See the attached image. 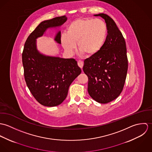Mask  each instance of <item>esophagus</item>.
<instances>
[{"instance_id": "esophagus-1", "label": "esophagus", "mask_w": 152, "mask_h": 152, "mask_svg": "<svg viewBox=\"0 0 152 152\" xmlns=\"http://www.w3.org/2000/svg\"><path fill=\"white\" fill-rule=\"evenodd\" d=\"M78 65L82 69L83 67V65H84V63H83V62L81 61H78Z\"/></svg>"}]
</instances>
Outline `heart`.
Wrapping results in <instances>:
<instances>
[{
	"label": "heart",
	"mask_w": 152,
	"mask_h": 152,
	"mask_svg": "<svg viewBox=\"0 0 152 152\" xmlns=\"http://www.w3.org/2000/svg\"><path fill=\"white\" fill-rule=\"evenodd\" d=\"M108 27L101 19L80 18L71 22L66 28V34L61 39L65 51L72 54L76 44L82 54L87 57L98 54L103 48L108 37Z\"/></svg>",
	"instance_id": "obj_1"
}]
</instances>
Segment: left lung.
Returning a JSON list of instances; mask_svg holds the SVG:
<instances>
[{"instance_id":"8db88e82","label":"left lung","mask_w":152,"mask_h":152,"mask_svg":"<svg viewBox=\"0 0 152 152\" xmlns=\"http://www.w3.org/2000/svg\"><path fill=\"white\" fill-rule=\"evenodd\" d=\"M102 18L108 27V37L102 50L84 61L83 71L88 78V92L101 104H107L121 94L125 83L128 61L126 43L115 22L104 13L94 15Z\"/></svg>"}]
</instances>
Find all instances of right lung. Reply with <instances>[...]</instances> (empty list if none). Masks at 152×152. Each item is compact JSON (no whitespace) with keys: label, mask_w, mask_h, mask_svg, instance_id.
Segmentation results:
<instances>
[{"label":"right lung","mask_w":152,"mask_h":152,"mask_svg":"<svg viewBox=\"0 0 152 152\" xmlns=\"http://www.w3.org/2000/svg\"><path fill=\"white\" fill-rule=\"evenodd\" d=\"M67 20L65 16L41 22L26 40L22 53L24 75L27 86L42 105L53 107L65 100L69 87L81 74V69L74 58H63L41 54L36 39L50 28L60 27ZM54 40L61 44V32Z\"/></svg>","instance_id":"obj_1"}]
</instances>
